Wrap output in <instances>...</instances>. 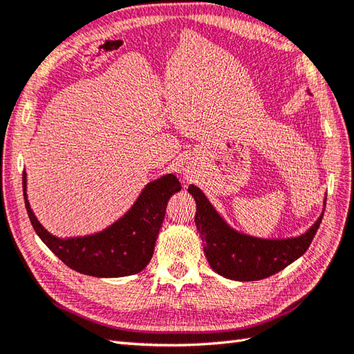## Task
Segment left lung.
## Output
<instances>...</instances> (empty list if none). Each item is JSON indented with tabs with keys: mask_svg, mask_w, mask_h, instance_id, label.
<instances>
[{
	"mask_svg": "<svg viewBox=\"0 0 354 354\" xmlns=\"http://www.w3.org/2000/svg\"><path fill=\"white\" fill-rule=\"evenodd\" d=\"M195 203V224L203 239L210 268L219 276L238 281H254L272 276L301 257L315 236L323 214L310 229L297 238L262 239L234 230L195 185L187 187ZM326 207V200H324Z\"/></svg>",
	"mask_w": 354,
	"mask_h": 354,
	"instance_id": "obj_1",
	"label": "left lung"
}]
</instances>
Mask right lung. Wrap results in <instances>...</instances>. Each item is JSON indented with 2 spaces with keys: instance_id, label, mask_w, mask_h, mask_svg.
<instances>
[{
  "instance_id": "1",
  "label": "right lung",
  "mask_w": 354,
  "mask_h": 354,
  "mask_svg": "<svg viewBox=\"0 0 354 354\" xmlns=\"http://www.w3.org/2000/svg\"><path fill=\"white\" fill-rule=\"evenodd\" d=\"M24 200L37 236L62 262L92 277H125L142 271L151 261L168 200L182 189L174 174L148 183L125 214L104 230L86 236L57 238L37 221L27 197V174H22Z\"/></svg>"
}]
</instances>
